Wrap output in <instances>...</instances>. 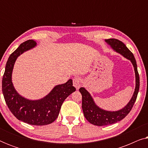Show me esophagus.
<instances>
[{"mask_svg":"<svg viewBox=\"0 0 148 148\" xmlns=\"http://www.w3.org/2000/svg\"><path fill=\"white\" fill-rule=\"evenodd\" d=\"M73 86L77 90H79L81 87V80L79 77H75L73 79Z\"/></svg>","mask_w":148,"mask_h":148,"instance_id":"34e87169","label":"esophagus"}]
</instances>
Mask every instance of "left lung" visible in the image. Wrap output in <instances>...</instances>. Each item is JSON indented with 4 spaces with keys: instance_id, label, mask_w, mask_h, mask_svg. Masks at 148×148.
Wrapping results in <instances>:
<instances>
[{
    "instance_id": "left-lung-1",
    "label": "left lung",
    "mask_w": 148,
    "mask_h": 148,
    "mask_svg": "<svg viewBox=\"0 0 148 148\" xmlns=\"http://www.w3.org/2000/svg\"><path fill=\"white\" fill-rule=\"evenodd\" d=\"M105 42L110 45L114 51L121 54L131 62L135 73V88L132 98L124 108L117 111H108L103 110L97 106L90 93L84 88H81L79 92L82 95V110L84 116L91 124L96 126L112 125L124 119L132 109L139 89V76L137 71V62L132 52L127 48L124 43L117 39L111 38L105 40Z\"/></svg>"
}]
</instances>
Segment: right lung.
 <instances>
[{
	"instance_id": "1",
	"label": "right lung",
	"mask_w": 148,
	"mask_h": 148,
	"mask_svg": "<svg viewBox=\"0 0 148 148\" xmlns=\"http://www.w3.org/2000/svg\"><path fill=\"white\" fill-rule=\"evenodd\" d=\"M36 46L33 40L24 42L10 55L2 81V90L8 108L18 120L32 125H46L54 122L64 100L76 90L72 79L57 85L43 98L31 100L18 94L12 82V72L18 56Z\"/></svg>"
}]
</instances>
